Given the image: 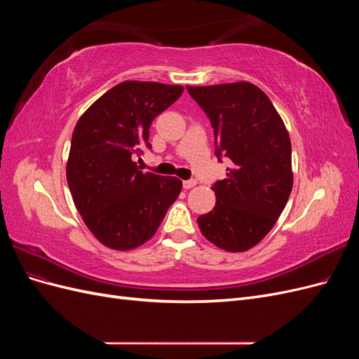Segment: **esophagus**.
I'll use <instances>...</instances> for the list:
<instances>
[{"label":"esophagus","instance_id":"1","mask_svg":"<svg viewBox=\"0 0 359 359\" xmlns=\"http://www.w3.org/2000/svg\"><path fill=\"white\" fill-rule=\"evenodd\" d=\"M198 184V181L196 180H187V181H182V187L184 189H191V187H194Z\"/></svg>","mask_w":359,"mask_h":359}]
</instances>
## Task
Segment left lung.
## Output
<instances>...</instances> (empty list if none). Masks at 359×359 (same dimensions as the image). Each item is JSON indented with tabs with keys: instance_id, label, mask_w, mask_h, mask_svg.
<instances>
[{
	"instance_id": "1",
	"label": "left lung",
	"mask_w": 359,
	"mask_h": 359,
	"mask_svg": "<svg viewBox=\"0 0 359 359\" xmlns=\"http://www.w3.org/2000/svg\"><path fill=\"white\" fill-rule=\"evenodd\" d=\"M210 118L215 156L232 161L211 187L215 206L198 219L206 240L226 252H245L273 229L292 191V147L268 95L250 82L187 86Z\"/></svg>"
}]
</instances>
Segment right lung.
Returning <instances> with one entry per match:
<instances>
[{
    "mask_svg": "<svg viewBox=\"0 0 359 359\" xmlns=\"http://www.w3.org/2000/svg\"><path fill=\"white\" fill-rule=\"evenodd\" d=\"M181 85L126 81L94 102L72 136L67 182L76 208L106 247L147 243L177 201L182 182L137 169L153 119L175 103Z\"/></svg>",
    "mask_w": 359,
    "mask_h": 359,
    "instance_id": "1",
    "label": "right lung"
}]
</instances>
